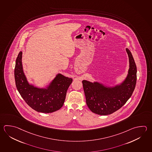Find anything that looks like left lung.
I'll use <instances>...</instances> for the list:
<instances>
[{
    "instance_id": "1",
    "label": "left lung",
    "mask_w": 152,
    "mask_h": 152,
    "mask_svg": "<svg viewBox=\"0 0 152 152\" xmlns=\"http://www.w3.org/2000/svg\"><path fill=\"white\" fill-rule=\"evenodd\" d=\"M129 60V69L121 83L110 86L102 82L82 80L83 89L89 109L96 114H112L123 106L131 97L137 82V66L131 52L126 48Z\"/></svg>"
}]
</instances>
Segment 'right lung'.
Returning a JSON list of instances; mask_svg holds the SVG:
<instances>
[{
	"mask_svg": "<svg viewBox=\"0 0 152 152\" xmlns=\"http://www.w3.org/2000/svg\"><path fill=\"white\" fill-rule=\"evenodd\" d=\"M22 52L15 61V78L18 91L26 103L37 112L52 113L62 107L72 78L58 73L45 87L39 88L30 84L23 72Z\"/></svg>",
	"mask_w": 152,
	"mask_h": 152,
	"instance_id": "right-lung-1",
	"label": "right lung"
}]
</instances>
